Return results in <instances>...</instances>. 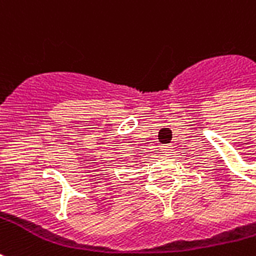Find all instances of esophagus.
Instances as JSON below:
<instances>
[{
	"instance_id": "1",
	"label": "esophagus",
	"mask_w": 256,
	"mask_h": 256,
	"mask_svg": "<svg viewBox=\"0 0 256 256\" xmlns=\"http://www.w3.org/2000/svg\"><path fill=\"white\" fill-rule=\"evenodd\" d=\"M162 153L168 154V153L172 150V145H162Z\"/></svg>"
}]
</instances>
